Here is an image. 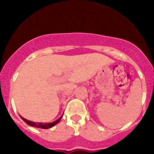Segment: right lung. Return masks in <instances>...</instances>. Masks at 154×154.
<instances>
[{
  "label": "right lung",
  "instance_id": "1",
  "mask_svg": "<svg viewBox=\"0 0 154 154\" xmlns=\"http://www.w3.org/2000/svg\"><path fill=\"white\" fill-rule=\"evenodd\" d=\"M62 116H63V114L60 116V117L57 120H56V121L53 122H51V123L34 122L29 121V120L24 119V118L22 117V116H21V118H22V120H24V121L28 125H29V126L35 127V128H40V129H49V128H52V127H54V125H56V124L59 123L60 122V120H61V117H62Z\"/></svg>",
  "mask_w": 154,
  "mask_h": 154
}]
</instances>
